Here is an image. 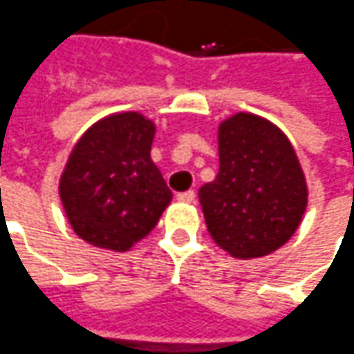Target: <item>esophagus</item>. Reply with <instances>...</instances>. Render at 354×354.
I'll return each instance as SVG.
<instances>
[{
  "label": "esophagus",
  "instance_id": "1",
  "mask_svg": "<svg viewBox=\"0 0 354 354\" xmlns=\"http://www.w3.org/2000/svg\"><path fill=\"white\" fill-rule=\"evenodd\" d=\"M194 198H196V194H194V191H187V193H179V194H177V201H179V203H187V205H191V203H194Z\"/></svg>",
  "mask_w": 354,
  "mask_h": 354
}]
</instances>
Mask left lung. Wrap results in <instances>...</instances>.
Here are the masks:
<instances>
[{"mask_svg":"<svg viewBox=\"0 0 354 354\" xmlns=\"http://www.w3.org/2000/svg\"><path fill=\"white\" fill-rule=\"evenodd\" d=\"M220 169L198 191L206 227L236 259L265 257L298 230L308 185L298 156L281 128L251 113L218 127Z\"/></svg>","mask_w":354,"mask_h":354,"instance_id":"left-lung-1","label":"left lung"}]
</instances>
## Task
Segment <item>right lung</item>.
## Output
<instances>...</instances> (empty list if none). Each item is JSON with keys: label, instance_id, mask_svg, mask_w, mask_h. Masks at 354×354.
<instances>
[{"label": "right lung", "instance_id": "1", "mask_svg": "<svg viewBox=\"0 0 354 354\" xmlns=\"http://www.w3.org/2000/svg\"><path fill=\"white\" fill-rule=\"evenodd\" d=\"M156 124L140 113H115L73 146L60 175L72 230L95 248L124 253L156 227L173 194L149 158Z\"/></svg>", "mask_w": 354, "mask_h": 354}]
</instances>
